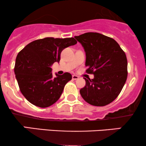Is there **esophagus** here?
<instances>
[{
    "label": "esophagus",
    "mask_w": 146,
    "mask_h": 146,
    "mask_svg": "<svg viewBox=\"0 0 146 146\" xmlns=\"http://www.w3.org/2000/svg\"><path fill=\"white\" fill-rule=\"evenodd\" d=\"M78 78H79V77H78V76H76V75H73L72 76L73 80H77V79H78Z\"/></svg>",
    "instance_id": "esophagus-1"
}]
</instances>
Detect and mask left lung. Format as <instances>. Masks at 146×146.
Wrapping results in <instances>:
<instances>
[{"label": "left lung", "mask_w": 146, "mask_h": 146, "mask_svg": "<svg viewBox=\"0 0 146 146\" xmlns=\"http://www.w3.org/2000/svg\"><path fill=\"white\" fill-rule=\"evenodd\" d=\"M75 38L86 54V72L93 74V79L85 80L80 90L87 103L103 107L112 102L122 90L128 76L127 59L115 39L98 33H85Z\"/></svg>", "instance_id": "left-lung-1"}]
</instances>
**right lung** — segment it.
I'll return each instance as SVG.
<instances>
[{
    "mask_svg": "<svg viewBox=\"0 0 146 146\" xmlns=\"http://www.w3.org/2000/svg\"><path fill=\"white\" fill-rule=\"evenodd\" d=\"M77 43L74 37H46L29 43L18 53L14 72L20 90L29 102L46 108L59 99L71 74L52 76L51 66L59 62L61 52Z\"/></svg>",
    "mask_w": 146,
    "mask_h": 146,
    "instance_id": "add662e5",
    "label": "right lung"
}]
</instances>
